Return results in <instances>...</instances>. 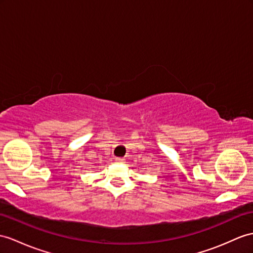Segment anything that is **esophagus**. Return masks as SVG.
I'll return each mask as SVG.
<instances>
[{"mask_svg": "<svg viewBox=\"0 0 253 253\" xmlns=\"http://www.w3.org/2000/svg\"><path fill=\"white\" fill-rule=\"evenodd\" d=\"M123 161H125V160H123V158H116V162L123 163Z\"/></svg>", "mask_w": 253, "mask_h": 253, "instance_id": "34e87169", "label": "esophagus"}]
</instances>
